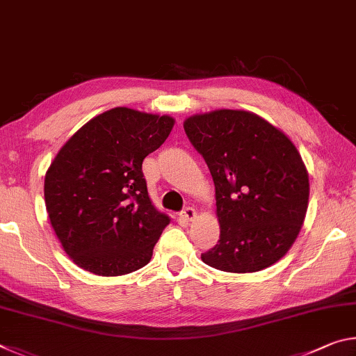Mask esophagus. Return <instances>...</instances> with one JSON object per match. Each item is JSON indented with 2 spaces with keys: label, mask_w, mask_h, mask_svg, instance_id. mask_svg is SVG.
Listing matches in <instances>:
<instances>
[{
  "label": "esophagus",
  "mask_w": 356,
  "mask_h": 356,
  "mask_svg": "<svg viewBox=\"0 0 356 356\" xmlns=\"http://www.w3.org/2000/svg\"><path fill=\"white\" fill-rule=\"evenodd\" d=\"M180 216H182V218L186 221H191L196 218V210H195V207H185L182 210V213H180Z\"/></svg>",
  "instance_id": "34e87169"
}]
</instances>
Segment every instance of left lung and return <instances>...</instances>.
<instances>
[{
	"label": "left lung",
	"instance_id": "1",
	"mask_svg": "<svg viewBox=\"0 0 356 356\" xmlns=\"http://www.w3.org/2000/svg\"><path fill=\"white\" fill-rule=\"evenodd\" d=\"M185 134L213 177L220 240L201 259L229 273L278 262L297 238L309 177L297 147L267 120L242 110L195 114Z\"/></svg>",
	"mask_w": 356,
	"mask_h": 356
}]
</instances>
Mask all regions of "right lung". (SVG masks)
<instances>
[{
  "label": "right lung",
  "mask_w": 356,
  "mask_h": 356,
  "mask_svg": "<svg viewBox=\"0 0 356 356\" xmlns=\"http://www.w3.org/2000/svg\"><path fill=\"white\" fill-rule=\"evenodd\" d=\"M172 125L171 116L113 108L84 124L51 161L48 218L78 267L119 276L149 264L170 216L152 206L143 160Z\"/></svg>",
  "instance_id": "add662e5"
}]
</instances>
